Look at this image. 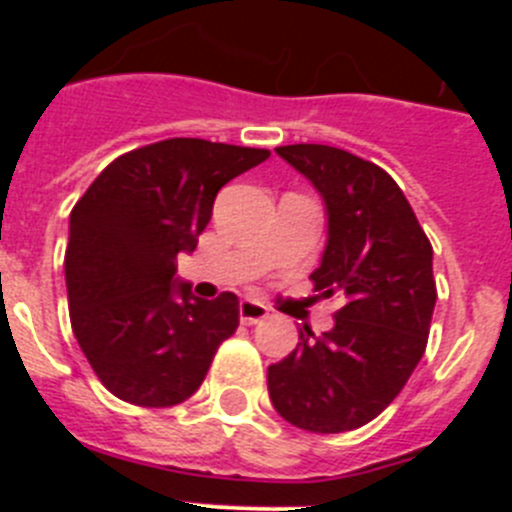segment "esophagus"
<instances>
[{"instance_id": "obj_1", "label": "esophagus", "mask_w": 512, "mask_h": 512, "mask_svg": "<svg viewBox=\"0 0 512 512\" xmlns=\"http://www.w3.org/2000/svg\"><path fill=\"white\" fill-rule=\"evenodd\" d=\"M238 315H241L243 325H256L269 315V307L259 300H241V305H238Z\"/></svg>"}]
</instances>
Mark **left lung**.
Here are the masks:
<instances>
[{
	"instance_id": "8db88e82",
	"label": "left lung",
	"mask_w": 512,
	"mask_h": 512,
	"mask_svg": "<svg viewBox=\"0 0 512 512\" xmlns=\"http://www.w3.org/2000/svg\"><path fill=\"white\" fill-rule=\"evenodd\" d=\"M277 153L323 197L328 241L310 279L343 305L328 333L305 325L295 351L269 366L271 405L302 431H354L400 395L423 356L436 307L433 248L377 164L318 143Z\"/></svg>"
}]
</instances>
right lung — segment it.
<instances>
[{
	"mask_svg": "<svg viewBox=\"0 0 512 512\" xmlns=\"http://www.w3.org/2000/svg\"><path fill=\"white\" fill-rule=\"evenodd\" d=\"M269 158L264 148L169 138L115 158L71 210L66 289L71 328L99 382L140 408L200 390L217 346L238 328V297L176 284L217 192Z\"/></svg>",
	"mask_w": 512,
	"mask_h": 512,
	"instance_id": "1",
	"label": "right lung"
}]
</instances>
